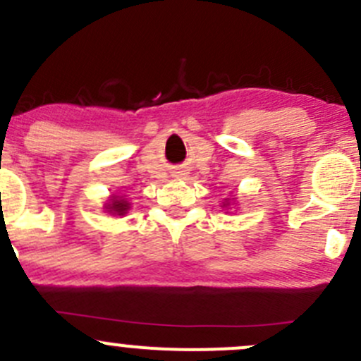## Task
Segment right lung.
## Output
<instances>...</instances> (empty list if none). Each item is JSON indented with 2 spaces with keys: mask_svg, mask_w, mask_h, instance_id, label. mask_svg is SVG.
Wrapping results in <instances>:
<instances>
[{
  "mask_svg": "<svg viewBox=\"0 0 361 361\" xmlns=\"http://www.w3.org/2000/svg\"><path fill=\"white\" fill-rule=\"evenodd\" d=\"M110 210H112V212H116V214H124L128 210V203L124 202V200H117V198H114V203L112 205H110Z\"/></svg>",
  "mask_w": 361,
  "mask_h": 361,
  "instance_id": "right-lung-1",
  "label": "right lung"
}]
</instances>
